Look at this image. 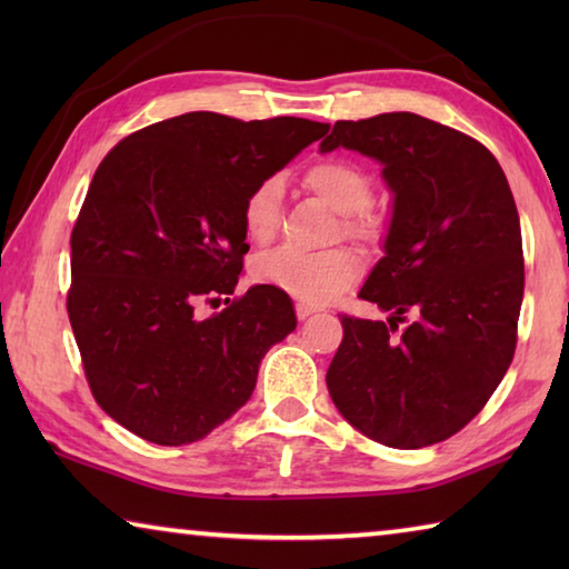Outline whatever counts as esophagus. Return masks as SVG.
<instances>
[{
  "instance_id": "obj_1",
  "label": "esophagus",
  "mask_w": 569,
  "mask_h": 569,
  "mask_svg": "<svg viewBox=\"0 0 569 569\" xmlns=\"http://www.w3.org/2000/svg\"><path fill=\"white\" fill-rule=\"evenodd\" d=\"M316 311H319V308H316V306H308V303H296V316H298V319H301V321H306L308 316H313Z\"/></svg>"
}]
</instances>
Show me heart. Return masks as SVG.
I'll list each match as a JSON object with an SVG mask.
<instances>
[{
	"mask_svg": "<svg viewBox=\"0 0 569 569\" xmlns=\"http://www.w3.org/2000/svg\"><path fill=\"white\" fill-rule=\"evenodd\" d=\"M303 186L343 216V236L363 240V243L377 238L379 223L363 210L371 200V180L359 166L346 160L316 162L303 172ZM281 203L283 182L278 178H266L248 192L240 210L248 240H253L256 246L271 243L281 230ZM253 273L261 283L278 288L298 301L323 306L359 281L361 261L349 248H333L323 253L281 248L271 256H263Z\"/></svg>",
	"mask_w": 569,
	"mask_h": 569,
	"instance_id": "1",
	"label": "heart"
}]
</instances>
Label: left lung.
Returning <instances> with one entry per match:
<instances>
[{
    "label": "left lung",
    "instance_id": "left-lung-1",
    "mask_svg": "<svg viewBox=\"0 0 569 569\" xmlns=\"http://www.w3.org/2000/svg\"><path fill=\"white\" fill-rule=\"evenodd\" d=\"M336 148L377 160L391 190L383 256L359 291L389 319L343 316L329 393L379 445H437L477 417L512 363L525 293L512 190L481 142L413 112L339 120L321 140V152Z\"/></svg>",
    "mask_w": 569,
    "mask_h": 569
}]
</instances>
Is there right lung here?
<instances>
[{
	"mask_svg": "<svg viewBox=\"0 0 569 569\" xmlns=\"http://www.w3.org/2000/svg\"><path fill=\"white\" fill-rule=\"evenodd\" d=\"M329 132L303 118L186 112L120 140L94 170L72 230L67 313L90 389L160 447L203 439L243 407L258 366L296 329L291 298L238 286L246 196Z\"/></svg>",
	"mask_w": 569,
	"mask_h": 569,
	"instance_id": "obj_1",
	"label": "right lung"
}]
</instances>
